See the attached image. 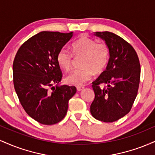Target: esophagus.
Instances as JSON below:
<instances>
[{
	"instance_id": "esophagus-1",
	"label": "esophagus",
	"mask_w": 155,
	"mask_h": 155,
	"mask_svg": "<svg viewBox=\"0 0 155 155\" xmlns=\"http://www.w3.org/2000/svg\"><path fill=\"white\" fill-rule=\"evenodd\" d=\"M76 89H77L78 91H81V90H82L84 89V86H77L76 87Z\"/></svg>"
}]
</instances>
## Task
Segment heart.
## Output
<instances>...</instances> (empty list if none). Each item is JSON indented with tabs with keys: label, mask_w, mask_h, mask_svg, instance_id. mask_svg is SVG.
I'll use <instances>...</instances> for the list:
<instances>
[{
	"label": "heart",
	"mask_w": 155,
	"mask_h": 155,
	"mask_svg": "<svg viewBox=\"0 0 155 155\" xmlns=\"http://www.w3.org/2000/svg\"><path fill=\"white\" fill-rule=\"evenodd\" d=\"M72 54L67 49H60L56 56L58 65L65 71L71 68L73 56L81 57L79 68L74 71L66 77L69 84L81 86L92 78L93 72L100 74L105 70L110 56L109 47L105 42H96L87 35H81L71 46Z\"/></svg>",
	"instance_id": "obj_1"
}]
</instances>
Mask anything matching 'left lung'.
Here are the masks:
<instances>
[{
    "label": "left lung",
    "instance_id": "left-lung-1",
    "mask_svg": "<svg viewBox=\"0 0 155 155\" xmlns=\"http://www.w3.org/2000/svg\"><path fill=\"white\" fill-rule=\"evenodd\" d=\"M109 47L110 58L100 76L92 82L95 99L90 112L96 120L113 122L129 113L138 94L140 65L136 50L111 32H97Z\"/></svg>",
    "mask_w": 155,
    "mask_h": 155
}]
</instances>
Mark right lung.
<instances>
[{
    "mask_svg": "<svg viewBox=\"0 0 155 155\" xmlns=\"http://www.w3.org/2000/svg\"><path fill=\"white\" fill-rule=\"evenodd\" d=\"M72 35V32H41L24 42L15 55V91L26 113L41 124L50 125L63 120L76 92L74 86L53 87L63 77L57 54Z\"/></svg>",
    "mask_w": 155,
    "mask_h": 155,
    "instance_id": "right-lung-1",
    "label": "right lung"
}]
</instances>
